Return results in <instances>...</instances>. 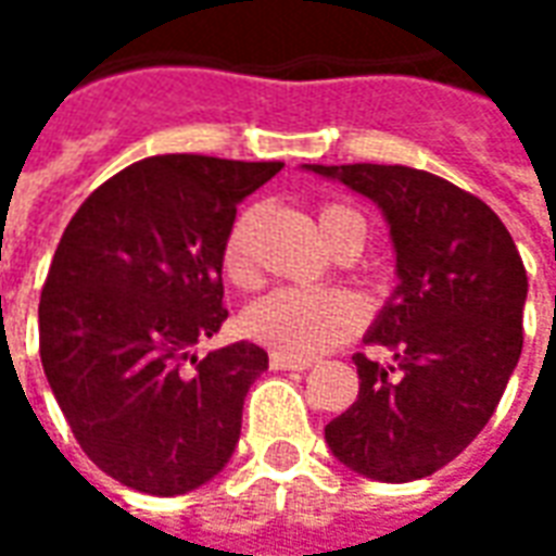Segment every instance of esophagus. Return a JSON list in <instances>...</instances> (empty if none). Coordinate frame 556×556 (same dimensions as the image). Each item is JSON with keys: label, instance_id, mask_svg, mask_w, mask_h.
<instances>
[{"label": "esophagus", "instance_id": "obj_1", "mask_svg": "<svg viewBox=\"0 0 556 556\" xmlns=\"http://www.w3.org/2000/svg\"><path fill=\"white\" fill-rule=\"evenodd\" d=\"M270 367H274V370H309V367H313V361H306V358H289V355H277V352H274V355H270Z\"/></svg>", "mask_w": 556, "mask_h": 556}]
</instances>
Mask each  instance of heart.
Here are the masks:
<instances>
[{
	"label": "heart",
	"mask_w": 556,
	"mask_h": 556,
	"mask_svg": "<svg viewBox=\"0 0 556 556\" xmlns=\"http://www.w3.org/2000/svg\"><path fill=\"white\" fill-rule=\"evenodd\" d=\"M258 223V211L240 213L228 228L223 243V274L231 286L252 289L258 282V270L252 262V231ZM318 231L328 250L337 252L349 240L364 243V219L349 207H321ZM364 325V304L352 291L343 289H277L243 309L240 328L255 343L267 345L277 355L289 358H316L345 343Z\"/></svg>",
	"instance_id": "heart-1"
}]
</instances>
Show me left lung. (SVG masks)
<instances>
[{
    "instance_id": "1",
    "label": "left lung",
    "mask_w": 556,
    "mask_h": 556,
    "mask_svg": "<svg viewBox=\"0 0 556 556\" xmlns=\"http://www.w3.org/2000/svg\"><path fill=\"white\" fill-rule=\"evenodd\" d=\"M370 198L397 286L367 328L394 364L355 355L358 400L325 427L331 454L372 481L433 476L491 421L523 345L527 270L484 201L406 165H304Z\"/></svg>"
}]
</instances>
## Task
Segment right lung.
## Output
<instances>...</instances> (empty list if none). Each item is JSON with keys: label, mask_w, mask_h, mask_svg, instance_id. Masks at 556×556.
Wrapping results in <instances>:
<instances>
[{"label": "right lung", "mask_w": 556, "mask_h": 556, "mask_svg": "<svg viewBox=\"0 0 556 556\" xmlns=\"http://www.w3.org/2000/svg\"><path fill=\"white\" fill-rule=\"evenodd\" d=\"M282 162L170 153L135 162L62 231L38 304L41 364L87 457L153 496L189 494L231 460L262 345L219 333L223 243Z\"/></svg>", "instance_id": "add662e5"}]
</instances>
